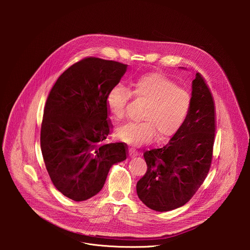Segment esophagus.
<instances>
[{
  "label": "esophagus",
  "mask_w": 250,
  "mask_h": 250,
  "mask_svg": "<svg viewBox=\"0 0 250 250\" xmlns=\"http://www.w3.org/2000/svg\"><path fill=\"white\" fill-rule=\"evenodd\" d=\"M128 154H129L130 157H135V156L138 155V152L135 149H133V148H129L128 149Z\"/></svg>",
  "instance_id": "esophagus-1"
}]
</instances>
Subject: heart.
<instances>
[{"instance_id":"obj_1","label":"heart","mask_w":250,"mask_h":250,"mask_svg":"<svg viewBox=\"0 0 250 250\" xmlns=\"http://www.w3.org/2000/svg\"><path fill=\"white\" fill-rule=\"evenodd\" d=\"M146 104L140 123L117 128L116 136L131 146L150 144L158 135L165 140L176 135L184 125L191 109V95L162 73H147L131 83V92L118 84L105 96V106L112 119L121 122L131 96Z\"/></svg>"}]
</instances>
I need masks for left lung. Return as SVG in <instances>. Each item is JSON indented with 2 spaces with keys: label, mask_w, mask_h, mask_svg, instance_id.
<instances>
[{
  "label": "left lung",
  "mask_w": 250,
  "mask_h": 250,
  "mask_svg": "<svg viewBox=\"0 0 250 250\" xmlns=\"http://www.w3.org/2000/svg\"><path fill=\"white\" fill-rule=\"evenodd\" d=\"M191 99L189 116L179 132L163 147L144 154L147 171L137 182L136 193L142 203L156 211L175 209L189 202L210 167L215 104L199 73L192 82Z\"/></svg>",
  "instance_id": "1"
}]
</instances>
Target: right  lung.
Here are the masks:
<instances>
[{"label":"right lung","mask_w":250,"mask_h":250,"mask_svg":"<svg viewBox=\"0 0 250 250\" xmlns=\"http://www.w3.org/2000/svg\"><path fill=\"white\" fill-rule=\"evenodd\" d=\"M126 68L117 61L87 57L64 71L48 95L42 152L53 185L71 200L97 195L111 167L126 159L123 142L102 144L111 128L105 96Z\"/></svg>","instance_id":"1"}]
</instances>
